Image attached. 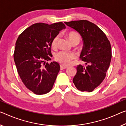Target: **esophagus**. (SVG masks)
<instances>
[{"instance_id": "esophagus-1", "label": "esophagus", "mask_w": 126, "mask_h": 126, "mask_svg": "<svg viewBox=\"0 0 126 126\" xmlns=\"http://www.w3.org/2000/svg\"><path fill=\"white\" fill-rule=\"evenodd\" d=\"M66 68H67V66H63L62 65H60V69L61 70H63V69H65Z\"/></svg>"}]
</instances>
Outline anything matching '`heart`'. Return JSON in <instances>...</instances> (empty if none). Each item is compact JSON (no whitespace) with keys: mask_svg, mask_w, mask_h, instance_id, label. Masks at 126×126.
<instances>
[{"mask_svg":"<svg viewBox=\"0 0 126 126\" xmlns=\"http://www.w3.org/2000/svg\"><path fill=\"white\" fill-rule=\"evenodd\" d=\"M67 36L71 43L74 42L80 41V35L76 32H70L67 33ZM59 40V36L56 35L53 38L51 42V47L55 49L57 47L58 42ZM75 56L73 53L66 51H60L56 54L55 59L57 62L63 65H68L71 61L74 59Z\"/></svg>","mask_w":126,"mask_h":126,"instance_id":"heart-1","label":"heart"}]
</instances>
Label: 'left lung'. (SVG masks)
<instances>
[{"label":"left lung","instance_id":"obj_1","mask_svg":"<svg viewBox=\"0 0 126 126\" xmlns=\"http://www.w3.org/2000/svg\"><path fill=\"white\" fill-rule=\"evenodd\" d=\"M65 24L78 32L82 36L83 47L80 58L86 62L79 65L73 82L80 91L92 92L105 79L111 59L109 40L105 33L87 20L72 21Z\"/></svg>","mask_w":126,"mask_h":126}]
</instances>
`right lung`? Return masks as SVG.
Returning a JSON list of instances; mask_svg holds the SVG:
<instances>
[{
  "mask_svg": "<svg viewBox=\"0 0 126 126\" xmlns=\"http://www.w3.org/2000/svg\"><path fill=\"white\" fill-rule=\"evenodd\" d=\"M63 22L48 25L36 23L26 29L16 42L14 61L19 76L26 87L36 94L52 90L60 66L51 60V42L65 29Z\"/></svg>",
  "mask_w": 126,
  "mask_h": 126,
  "instance_id": "add662e5",
  "label": "right lung"
}]
</instances>
